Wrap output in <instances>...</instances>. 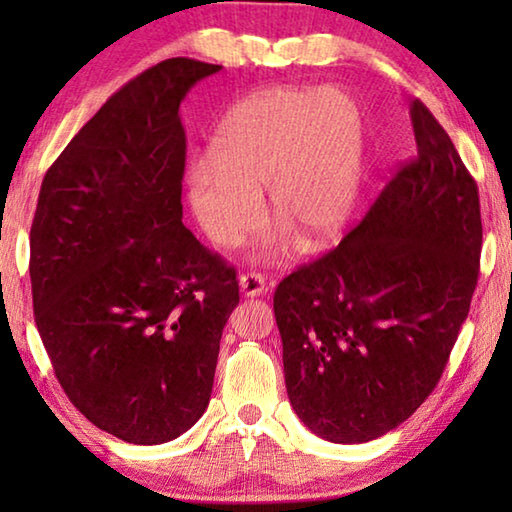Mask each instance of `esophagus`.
Segmentation results:
<instances>
[{"instance_id":"obj_1","label":"esophagus","mask_w":512,"mask_h":512,"mask_svg":"<svg viewBox=\"0 0 512 512\" xmlns=\"http://www.w3.org/2000/svg\"><path fill=\"white\" fill-rule=\"evenodd\" d=\"M239 289L244 293L246 298H255V296H262L264 289H266V282H264V275L262 273H244L239 275Z\"/></svg>"}]
</instances>
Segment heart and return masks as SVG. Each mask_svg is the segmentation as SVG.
Returning <instances> with one entry per match:
<instances>
[{"label":"heart","instance_id":"obj_1","mask_svg":"<svg viewBox=\"0 0 512 512\" xmlns=\"http://www.w3.org/2000/svg\"><path fill=\"white\" fill-rule=\"evenodd\" d=\"M366 121L343 90L275 88L250 94L221 121L210 160L189 169V207L205 237L235 248L262 219L259 194L282 228L268 232L259 257L275 259L291 235L320 244L357 203Z\"/></svg>","mask_w":512,"mask_h":512}]
</instances>
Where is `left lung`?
Wrapping results in <instances>:
<instances>
[{
	"label": "left lung",
	"instance_id": "left-lung-1",
	"mask_svg": "<svg viewBox=\"0 0 512 512\" xmlns=\"http://www.w3.org/2000/svg\"><path fill=\"white\" fill-rule=\"evenodd\" d=\"M413 158L357 228L277 284L284 381L316 436L354 445L409 420L443 377L479 280V187L422 101Z\"/></svg>",
	"mask_w": 512,
	"mask_h": 512
}]
</instances>
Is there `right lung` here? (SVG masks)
<instances>
[{
  "label": "right lung",
  "instance_id": "obj_1",
  "mask_svg": "<svg viewBox=\"0 0 512 512\" xmlns=\"http://www.w3.org/2000/svg\"><path fill=\"white\" fill-rule=\"evenodd\" d=\"M221 65L169 58L128 81L65 146L31 223L40 339L76 409L133 445L194 427L210 404L235 266L183 225L180 101Z\"/></svg>",
  "mask_w": 512,
  "mask_h": 512
}]
</instances>
